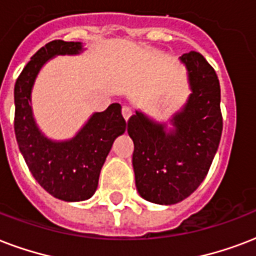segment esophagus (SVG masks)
Returning a JSON list of instances; mask_svg holds the SVG:
<instances>
[{
	"instance_id": "obj_1",
	"label": "esophagus",
	"mask_w": 256,
	"mask_h": 256,
	"mask_svg": "<svg viewBox=\"0 0 256 256\" xmlns=\"http://www.w3.org/2000/svg\"><path fill=\"white\" fill-rule=\"evenodd\" d=\"M132 108H130V107H128V106L122 107V115H124V120H128V118L132 116Z\"/></svg>"
}]
</instances>
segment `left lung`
Returning <instances> with one entry per match:
<instances>
[{
    "label": "left lung",
    "mask_w": 256,
    "mask_h": 256,
    "mask_svg": "<svg viewBox=\"0 0 256 256\" xmlns=\"http://www.w3.org/2000/svg\"><path fill=\"white\" fill-rule=\"evenodd\" d=\"M192 92L170 120L173 128L154 122L141 111L128 120L134 142L132 168L141 198L172 206L190 196L206 178L219 148L223 118L220 83L214 70L198 52L180 58Z\"/></svg>",
    "instance_id": "obj_1"
}]
</instances>
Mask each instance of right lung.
<instances>
[{"label": "right lung", "mask_w": 256, "mask_h": 256, "mask_svg": "<svg viewBox=\"0 0 256 256\" xmlns=\"http://www.w3.org/2000/svg\"><path fill=\"white\" fill-rule=\"evenodd\" d=\"M82 50V42H48L30 58L14 86V132L20 152L37 182L64 202H83L92 196L115 138L126 130L120 103H112L102 112H94L78 134L67 141L50 140L37 128L30 103L38 72L50 58L78 54Z\"/></svg>", "instance_id": "obj_1"}]
</instances>
